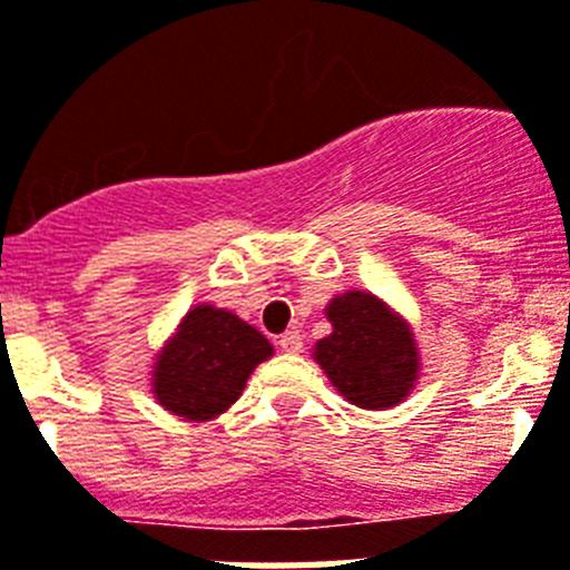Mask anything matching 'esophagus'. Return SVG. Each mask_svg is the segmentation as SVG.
<instances>
[{"label":"esophagus","mask_w":570,"mask_h":570,"mask_svg":"<svg viewBox=\"0 0 570 570\" xmlns=\"http://www.w3.org/2000/svg\"><path fill=\"white\" fill-rule=\"evenodd\" d=\"M278 346H281V350H284V353H289V355L301 353V350H304V335H301L298 330H289V333L281 335Z\"/></svg>","instance_id":"34e87169"}]
</instances>
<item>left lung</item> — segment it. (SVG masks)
<instances>
[{"instance_id": "obj_1", "label": "left lung", "mask_w": 570, "mask_h": 570, "mask_svg": "<svg viewBox=\"0 0 570 570\" xmlns=\"http://www.w3.org/2000/svg\"><path fill=\"white\" fill-rule=\"evenodd\" d=\"M333 333L315 344V361L346 402L367 410L393 407L419 375L410 326L370 292H344L330 301Z\"/></svg>"}]
</instances>
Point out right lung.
Returning <instances> with one entry per match:
<instances>
[{"instance_id":"obj_1","label":"right lung","mask_w":570,"mask_h":570,"mask_svg":"<svg viewBox=\"0 0 570 570\" xmlns=\"http://www.w3.org/2000/svg\"><path fill=\"white\" fill-rule=\"evenodd\" d=\"M272 355L255 326L209 304L195 306L155 367L157 402L189 422L224 413L244 393L252 370Z\"/></svg>"}]
</instances>
